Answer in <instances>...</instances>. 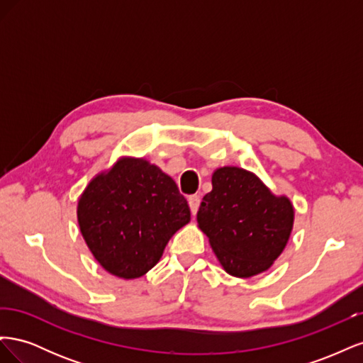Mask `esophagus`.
I'll use <instances>...</instances> for the list:
<instances>
[{"instance_id":"esophagus-1","label":"esophagus","mask_w":363,"mask_h":363,"mask_svg":"<svg viewBox=\"0 0 363 363\" xmlns=\"http://www.w3.org/2000/svg\"><path fill=\"white\" fill-rule=\"evenodd\" d=\"M188 201H189V207H191V212H192V215H195L196 212H199V207H200V203H201V199H200V195H191L189 199H188Z\"/></svg>"}]
</instances>
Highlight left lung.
<instances>
[{"label": "left lung", "instance_id": "1", "mask_svg": "<svg viewBox=\"0 0 363 363\" xmlns=\"http://www.w3.org/2000/svg\"><path fill=\"white\" fill-rule=\"evenodd\" d=\"M196 221L230 276L247 279L271 268L286 247L294 206L262 180L238 167L218 168Z\"/></svg>", "mask_w": 363, "mask_h": 363}]
</instances>
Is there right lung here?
Returning a JSON list of instances; mask_svg holds the SVG:
<instances>
[{
	"label": "right lung",
	"mask_w": 363,
	"mask_h": 363,
	"mask_svg": "<svg viewBox=\"0 0 363 363\" xmlns=\"http://www.w3.org/2000/svg\"><path fill=\"white\" fill-rule=\"evenodd\" d=\"M77 219L98 263L130 280L156 265L191 211L168 174L145 159L124 157L87 184Z\"/></svg>",
	"instance_id": "obj_1"
}]
</instances>
